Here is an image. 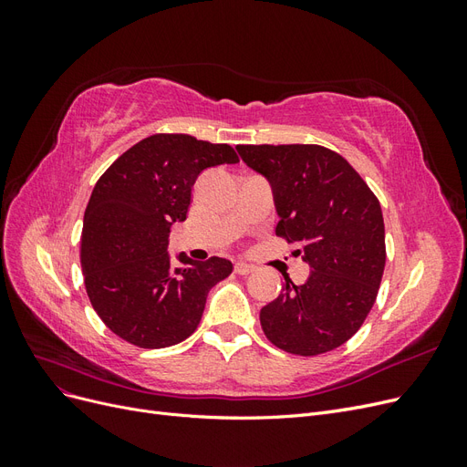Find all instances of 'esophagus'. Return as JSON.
Listing matches in <instances>:
<instances>
[{
    "label": "esophagus",
    "instance_id": "1",
    "mask_svg": "<svg viewBox=\"0 0 467 467\" xmlns=\"http://www.w3.org/2000/svg\"><path fill=\"white\" fill-rule=\"evenodd\" d=\"M234 271H235L237 275H251L253 271H255V266H251V265H247V263H244V261H237L235 266H234Z\"/></svg>",
    "mask_w": 467,
    "mask_h": 467
}]
</instances>
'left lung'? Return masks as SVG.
<instances>
[{
  "mask_svg": "<svg viewBox=\"0 0 467 467\" xmlns=\"http://www.w3.org/2000/svg\"><path fill=\"white\" fill-rule=\"evenodd\" d=\"M242 160L273 185L276 235L312 265L306 285L286 276L261 309L275 347L317 357L345 345L368 317L386 266L378 196L343 155L317 144H242Z\"/></svg>",
  "mask_w": 467,
  "mask_h": 467,
  "instance_id": "8db88e82",
  "label": "left lung"
}]
</instances>
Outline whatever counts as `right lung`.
<instances>
[{"label": "right lung", "mask_w": 467, "mask_h": 467, "mask_svg": "<svg viewBox=\"0 0 467 467\" xmlns=\"http://www.w3.org/2000/svg\"><path fill=\"white\" fill-rule=\"evenodd\" d=\"M230 144L189 134L140 140L99 177L83 216L79 261L97 316L140 348L173 347L199 327L206 296L234 265L210 257L175 268L167 255L173 222H185L196 177L237 163Z\"/></svg>", "instance_id": "add662e5"}]
</instances>
